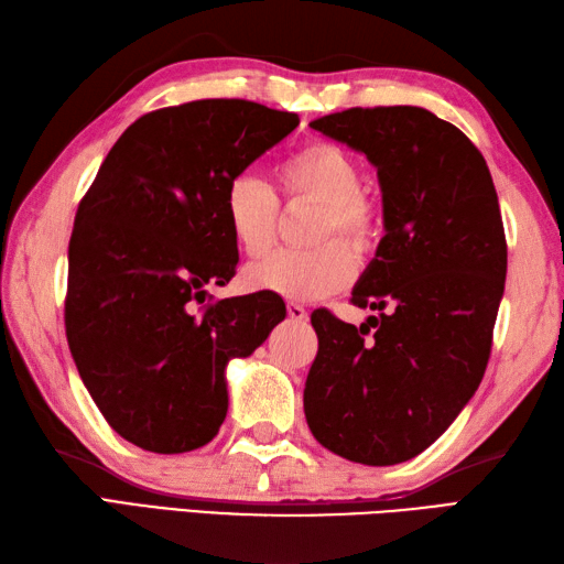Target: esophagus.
Returning a JSON list of instances; mask_svg holds the SVG:
<instances>
[{
    "label": "esophagus",
    "instance_id": "34e87169",
    "mask_svg": "<svg viewBox=\"0 0 564 564\" xmlns=\"http://www.w3.org/2000/svg\"><path fill=\"white\" fill-rule=\"evenodd\" d=\"M289 317L295 322H305L307 319V310L297 303H289Z\"/></svg>",
    "mask_w": 564,
    "mask_h": 564
}]
</instances>
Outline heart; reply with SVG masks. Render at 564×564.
Returning <instances> with one entry per match:
<instances>
[{"mask_svg": "<svg viewBox=\"0 0 564 564\" xmlns=\"http://www.w3.org/2000/svg\"><path fill=\"white\" fill-rule=\"evenodd\" d=\"M281 178L293 196H307L325 206L327 215L322 220L319 239L339 232L358 249L373 242L376 215L361 196V172L341 148L313 142L281 166ZM223 215L235 245L247 257H263L273 247L279 198L261 176L251 172L237 174L225 188ZM356 271V251L339 239H332L310 251H275L247 269V283L254 291L275 293L285 301L315 303L346 289Z\"/></svg>", "mask_w": 564, "mask_h": 564, "instance_id": "b5f03b06", "label": "heart"}]
</instances>
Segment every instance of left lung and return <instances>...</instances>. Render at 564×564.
I'll return each mask as SVG.
<instances>
[{
  "label": "left lung",
  "mask_w": 564,
  "mask_h": 564,
  "mask_svg": "<svg viewBox=\"0 0 564 564\" xmlns=\"http://www.w3.org/2000/svg\"><path fill=\"white\" fill-rule=\"evenodd\" d=\"M310 128L376 166L386 235L351 301L388 313L358 329L313 313L305 419L341 458L398 465L455 422L485 376L507 281L497 191L480 150L419 106L349 109Z\"/></svg>",
  "instance_id": "1"
}]
</instances>
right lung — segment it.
I'll list each match as a JSON object with an SVG mask.
<instances>
[{"mask_svg": "<svg viewBox=\"0 0 564 564\" xmlns=\"http://www.w3.org/2000/svg\"><path fill=\"white\" fill-rule=\"evenodd\" d=\"M301 118L200 99L138 118L106 154L69 237L67 344L116 434L152 453L206 446L227 414L230 358L285 319L275 293L203 307L239 261L225 188Z\"/></svg>", "mask_w": 564, "mask_h": 564, "instance_id": "add662e5", "label": "right lung"}]
</instances>
